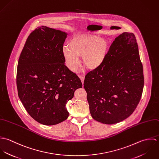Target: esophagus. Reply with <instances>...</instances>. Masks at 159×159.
<instances>
[{
    "label": "esophagus",
    "instance_id": "obj_1",
    "mask_svg": "<svg viewBox=\"0 0 159 159\" xmlns=\"http://www.w3.org/2000/svg\"><path fill=\"white\" fill-rule=\"evenodd\" d=\"M79 77H80V80H81L82 83L83 84L84 80V78H84V76H83V75H79Z\"/></svg>",
    "mask_w": 159,
    "mask_h": 159
}]
</instances>
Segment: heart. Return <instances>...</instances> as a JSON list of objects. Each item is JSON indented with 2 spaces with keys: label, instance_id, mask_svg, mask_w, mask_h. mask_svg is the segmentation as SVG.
I'll use <instances>...</instances> for the list:
<instances>
[{
  "label": "heart",
  "instance_id": "1",
  "mask_svg": "<svg viewBox=\"0 0 159 159\" xmlns=\"http://www.w3.org/2000/svg\"><path fill=\"white\" fill-rule=\"evenodd\" d=\"M107 52L105 40L95 35L81 34L70 40L62 54L67 67L75 71L80 64L78 56H82L83 63L87 68L95 70L102 64Z\"/></svg>",
  "mask_w": 159,
  "mask_h": 159
}]
</instances>
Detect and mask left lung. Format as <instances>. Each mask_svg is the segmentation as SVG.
I'll return each instance as SVG.
<instances>
[{
	"mask_svg": "<svg viewBox=\"0 0 159 159\" xmlns=\"http://www.w3.org/2000/svg\"><path fill=\"white\" fill-rule=\"evenodd\" d=\"M91 116L95 120L113 124L136 109L144 87V76L136 38L133 33L117 37L102 64L85 76Z\"/></svg>",
	"mask_w": 159,
	"mask_h": 159,
	"instance_id": "obj_1",
	"label": "left lung"
}]
</instances>
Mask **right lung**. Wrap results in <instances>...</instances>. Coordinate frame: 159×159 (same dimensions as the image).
<instances>
[{
    "label": "right lung",
    "instance_id": "obj_1",
    "mask_svg": "<svg viewBox=\"0 0 159 159\" xmlns=\"http://www.w3.org/2000/svg\"><path fill=\"white\" fill-rule=\"evenodd\" d=\"M67 35L59 30L38 27L29 35L18 61L19 98L29 114L46 125L67 119L66 103L83 86L79 77L64 64Z\"/></svg>",
    "mask_w": 159,
    "mask_h": 159
}]
</instances>
